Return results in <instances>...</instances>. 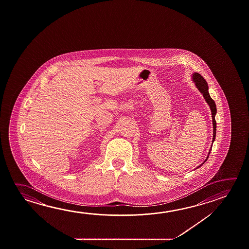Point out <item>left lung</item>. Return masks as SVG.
Returning <instances> with one entry per match:
<instances>
[{"label":"left lung","mask_w":249,"mask_h":249,"mask_svg":"<svg viewBox=\"0 0 249 249\" xmlns=\"http://www.w3.org/2000/svg\"><path fill=\"white\" fill-rule=\"evenodd\" d=\"M192 81L195 82V84H196V88L198 89V90L200 91V93L202 94L203 95L204 99H205V101L207 102V103L208 104V106L210 107V109H211V114H212V122H213V142L212 143H213L214 142V140H215V135H216V122H215V115L216 113H217V109H216V105L215 102L211 98V96H210V94H209V92H208V85L207 82H206V80L204 79L201 75H200V73H193V75H192ZM212 150V146H211V148L209 149V152H208V156H207V158L206 160H204L203 163L200 165L199 167L200 166H202L206 161H207V160H208V156H209V154H210V151ZM198 167H196V168H198Z\"/></svg>","instance_id":"obj_1"}]
</instances>
